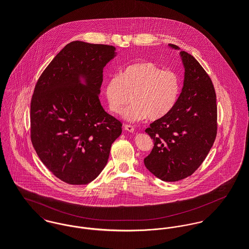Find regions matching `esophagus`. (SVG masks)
<instances>
[{
    "mask_svg": "<svg viewBox=\"0 0 249 249\" xmlns=\"http://www.w3.org/2000/svg\"><path fill=\"white\" fill-rule=\"evenodd\" d=\"M124 129L128 132H134L135 131V128L133 125H130V124H124Z\"/></svg>",
    "mask_w": 249,
    "mask_h": 249,
    "instance_id": "obj_1",
    "label": "esophagus"
}]
</instances>
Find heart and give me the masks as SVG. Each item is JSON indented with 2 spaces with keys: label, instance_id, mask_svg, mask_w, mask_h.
<instances>
[{
  "label": "heart",
  "instance_id": "1",
  "mask_svg": "<svg viewBox=\"0 0 249 249\" xmlns=\"http://www.w3.org/2000/svg\"><path fill=\"white\" fill-rule=\"evenodd\" d=\"M181 80L178 72L164 70L150 61H139L126 66L120 74L112 76L105 86L109 109L124 118L137 122L148 117L160 120L169 115L178 104Z\"/></svg>",
  "mask_w": 249,
  "mask_h": 249
}]
</instances>
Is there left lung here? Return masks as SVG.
<instances>
[{
  "instance_id": "left-lung-1",
  "label": "left lung",
  "mask_w": 249,
  "mask_h": 249,
  "mask_svg": "<svg viewBox=\"0 0 249 249\" xmlns=\"http://www.w3.org/2000/svg\"><path fill=\"white\" fill-rule=\"evenodd\" d=\"M178 50L177 45L169 44ZM184 86L178 104L166 117L145 129L153 148L143 159L156 178L175 182L192 176L213 146L217 131L216 97L208 73L190 53L181 51Z\"/></svg>"
}]
</instances>
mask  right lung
I'll use <instances>...</instances> for the list:
<instances>
[{
    "mask_svg": "<svg viewBox=\"0 0 249 249\" xmlns=\"http://www.w3.org/2000/svg\"><path fill=\"white\" fill-rule=\"evenodd\" d=\"M115 50L72 41L37 80L31 102L32 142L47 169L67 184L85 185L97 178L122 133L123 124L99 99L104 68Z\"/></svg>",
    "mask_w": 249,
    "mask_h": 249,
    "instance_id": "right-lung-1",
    "label": "right lung"
}]
</instances>
